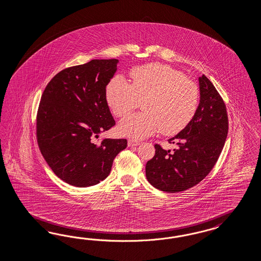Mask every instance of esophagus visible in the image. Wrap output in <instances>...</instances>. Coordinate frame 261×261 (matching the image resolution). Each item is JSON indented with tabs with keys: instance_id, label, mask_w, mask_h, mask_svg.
<instances>
[{
	"instance_id": "esophagus-1",
	"label": "esophagus",
	"mask_w": 261,
	"mask_h": 261,
	"mask_svg": "<svg viewBox=\"0 0 261 261\" xmlns=\"http://www.w3.org/2000/svg\"><path fill=\"white\" fill-rule=\"evenodd\" d=\"M141 142H139V141H136V140H128V145L129 146H137V145H139Z\"/></svg>"
}]
</instances>
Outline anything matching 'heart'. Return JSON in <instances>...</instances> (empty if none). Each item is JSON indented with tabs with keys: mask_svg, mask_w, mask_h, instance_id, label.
Returning <instances> with one entry per match:
<instances>
[{
	"mask_svg": "<svg viewBox=\"0 0 261 261\" xmlns=\"http://www.w3.org/2000/svg\"><path fill=\"white\" fill-rule=\"evenodd\" d=\"M131 84L120 75L106 86V99L115 116L121 118L142 101L143 112L130 115L119 131L133 139H144L160 129L163 135L177 134L194 117L199 89L180 71L162 64H150L131 71Z\"/></svg>",
	"mask_w": 261,
	"mask_h": 261,
	"instance_id": "b5f03b06",
	"label": "heart"
}]
</instances>
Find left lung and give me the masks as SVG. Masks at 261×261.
<instances>
[{"label":"left lung","instance_id":"8db88e82","mask_svg":"<svg viewBox=\"0 0 261 261\" xmlns=\"http://www.w3.org/2000/svg\"><path fill=\"white\" fill-rule=\"evenodd\" d=\"M200 103L194 117L179 134L169 139L173 151L155 144V155L145 166L147 181L166 192L189 190L212 171L227 139L226 104L205 75L199 77Z\"/></svg>","mask_w":261,"mask_h":261}]
</instances>
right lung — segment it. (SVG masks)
Listing matches in <instances>:
<instances>
[{"label":"right lung","mask_w":261,"mask_h":261,"mask_svg":"<svg viewBox=\"0 0 261 261\" xmlns=\"http://www.w3.org/2000/svg\"><path fill=\"white\" fill-rule=\"evenodd\" d=\"M118 59H94L64 69L47 83L36 116L40 151L58 178L74 187L95 186L109 175L126 139L95 138L116 124L106 86Z\"/></svg>","instance_id":"right-lung-1"}]
</instances>
